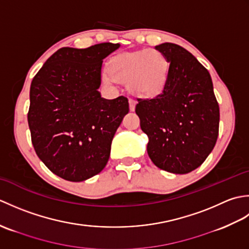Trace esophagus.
<instances>
[{
	"label": "esophagus",
	"mask_w": 249,
	"mask_h": 249,
	"mask_svg": "<svg viewBox=\"0 0 249 249\" xmlns=\"http://www.w3.org/2000/svg\"><path fill=\"white\" fill-rule=\"evenodd\" d=\"M136 108V100H134L133 98H129V109L130 111H135Z\"/></svg>",
	"instance_id": "34e87169"
}]
</instances>
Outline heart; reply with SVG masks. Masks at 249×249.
Segmentation results:
<instances>
[{
  "label": "heart",
  "mask_w": 249,
  "mask_h": 249,
  "mask_svg": "<svg viewBox=\"0 0 249 249\" xmlns=\"http://www.w3.org/2000/svg\"><path fill=\"white\" fill-rule=\"evenodd\" d=\"M169 73L167 57L160 51L144 49L124 52L109 61L102 80L108 86L127 82L129 91L142 98L154 97L165 89Z\"/></svg>",
  "instance_id": "obj_1"
}]
</instances>
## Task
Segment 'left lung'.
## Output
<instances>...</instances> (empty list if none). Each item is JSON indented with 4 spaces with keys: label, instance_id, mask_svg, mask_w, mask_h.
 <instances>
[{
    "label": "left lung",
    "instance_id": "obj_1",
    "mask_svg": "<svg viewBox=\"0 0 249 249\" xmlns=\"http://www.w3.org/2000/svg\"><path fill=\"white\" fill-rule=\"evenodd\" d=\"M167 57L168 80L152 99H138L136 113L149 137L147 154L156 167L186 174L202 165L218 137L219 107L208 70L183 47L155 46Z\"/></svg>",
    "mask_w": 249,
    "mask_h": 249
}]
</instances>
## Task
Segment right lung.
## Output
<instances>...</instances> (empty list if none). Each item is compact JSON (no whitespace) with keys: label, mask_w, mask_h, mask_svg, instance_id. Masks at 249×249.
Segmentation results:
<instances>
[{"label":"right lung","mask_w":249,"mask_h":249,"mask_svg":"<svg viewBox=\"0 0 249 249\" xmlns=\"http://www.w3.org/2000/svg\"><path fill=\"white\" fill-rule=\"evenodd\" d=\"M120 44L86 49L64 47L36 73L28 113L32 143L51 172L82 182L107 165L116 129L128 113V99L102 97L104 60Z\"/></svg>","instance_id":"right-lung-1"}]
</instances>
